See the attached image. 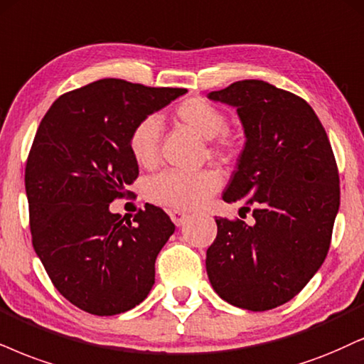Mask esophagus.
Wrapping results in <instances>:
<instances>
[{
	"label": "esophagus",
	"instance_id": "1",
	"mask_svg": "<svg viewBox=\"0 0 364 364\" xmlns=\"http://www.w3.org/2000/svg\"><path fill=\"white\" fill-rule=\"evenodd\" d=\"M168 214H170V219H172L175 226H182V224L187 221V218H189V214L182 213V210H177V209L168 210Z\"/></svg>",
	"mask_w": 364,
	"mask_h": 364
}]
</instances>
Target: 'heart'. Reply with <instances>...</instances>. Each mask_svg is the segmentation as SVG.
I'll return each mask as SVG.
<instances>
[{"label":"heart","mask_w":364,"mask_h":364,"mask_svg":"<svg viewBox=\"0 0 364 364\" xmlns=\"http://www.w3.org/2000/svg\"><path fill=\"white\" fill-rule=\"evenodd\" d=\"M183 127L192 129L204 140H214L226 129V116L219 107L203 97L183 100L173 111ZM161 128L159 119L148 116L129 134V151L141 167H151L159 159ZM218 150H228V141L221 140ZM221 186V177L213 170L177 172L170 170L156 175L148 183V197L154 203L173 209H197Z\"/></svg>","instance_id":"obj_1"}]
</instances>
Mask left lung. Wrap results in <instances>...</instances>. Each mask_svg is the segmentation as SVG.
Listing matches in <instances>:
<instances>
[{"label": "left lung", "mask_w": 364, "mask_h": 364, "mask_svg": "<svg viewBox=\"0 0 364 364\" xmlns=\"http://www.w3.org/2000/svg\"><path fill=\"white\" fill-rule=\"evenodd\" d=\"M208 100L235 107L245 148L223 194L253 205V224L216 218L205 270L223 300L270 311L294 299L327 257L339 210V175L317 114L302 97L258 79Z\"/></svg>", "instance_id": "obj_1"}]
</instances>
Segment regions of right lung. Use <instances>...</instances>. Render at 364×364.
<instances>
[{"label": "right lung", "mask_w": 364, "mask_h": 364, "mask_svg": "<svg viewBox=\"0 0 364 364\" xmlns=\"http://www.w3.org/2000/svg\"><path fill=\"white\" fill-rule=\"evenodd\" d=\"M187 89L101 79L60 96L35 134L25 170L33 248L64 297L94 316L136 307L175 226L146 204L123 223L109 210L138 177L129 134Z\"/></svg>", "instance_id": "1"}]
</instances>
